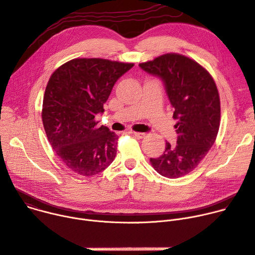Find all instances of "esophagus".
Here are the masks:
<instances>
[{
  "instance_id": "34e87169",
  "label": "esophagus",
  "mask_w": 255,
  "mask_h": 255,
  "mask_svg": "<svg viewBox=\"0 0 255 255\" xmlns=\"http://www.w3.org/2000/svg\"><path fill=\"white\" fill-rule=\"evenodd\" d=\"M132 133H133V135L135 136V138H138V139H144L145 136L147 135L145 132H136V131H133Z\"/></svg>"
}]
</instances>
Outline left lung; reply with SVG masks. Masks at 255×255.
<instances>
[{
  "label": "left lung",
  "mask_w": 255,
  "mask_h": 255,
  "mask_svg": "<svg viewBox=\"0 0 255 255\" xmlns=\"http://www.w3.org/2000/svg\"><path fill=\"white\" fill-rule=\"evenodd\" d=\"M162 78L178 123L177 145L165 144L163 153L150 158L162 177L178 179L193 171L215 142L221 123L219 91L211 74L198 62L178 53H166L139 64Z\"/></svg>",
  "instance_id": "left-lung-1"
}]
</instances>
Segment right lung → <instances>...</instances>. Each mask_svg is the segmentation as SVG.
Masks as SVG:
<instances>
[{"instance_id": "obj_1", "label": "right lung", "mask_w": 255, "mask_h": 255, "mask_svg": "<svg viewBox=\"0 0 255 255\" xmlns=\"http://www.w3.org/2000/svg\"><path fill=\"white\" fill-rule=\"evenodd\" d=\"M132 66L102 58H75L50 76L43 125L56 155L71 171L92 177L114 160L119 135L107 127L98 128L95 116L104 111L115 82Z\"/></svg>"}]
</instances>
